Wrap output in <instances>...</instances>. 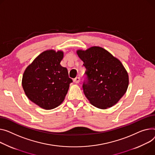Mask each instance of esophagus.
<instances>
[{
	"mask_svg": "<svg viewBox=\"0 0 155 155\" xmlns=\"http://www.w3.org/2000/svg\"><path fill=\"white\" fill-rule=\"evenodd\" d=\"M80 77H76L74 79V82L75 84H78L80 82Z\"/></svg>",
	"mask_w": 155,
	"mask_h": 155,
	"instance_id": "34e87169",
	"label": "esophagus"
}]
</instances>
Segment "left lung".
<instances>
[{
  "mask_svg": "<svg viewBox=\"0 0 155 155\" xmlns=\"http://www.w3.org/2000/svg\"><path fill=\"white\" fill-rule=\"evenodd\" d=\"M77 54L86 68L83 90L90 104L100 109L115 105L129 84L128 73L121 61L100 47L78 50Z\"/></svg>",
  "mask_w": 155,
  "mask_h": 155,
  "instance_id": "obj_1",
  "label": "left lung"
}]
</instances>
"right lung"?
<instances>
[{"label":"right lung","instance_id":"add662e5","mask_svg":"<svg viewBox=\"0 0 155 155\" xmlns=\"http://www.w3.org/2000/svg\"><path fill=\"white\" fill-rule=\"evenodd\" d=\"M62 51L41 53L25 69L22 85L28 98L40 108L54 109L65 99L70 84L68 70L60 65Z\"/></svg>","mask_w":155,"mask_h":155}]
</instances>
